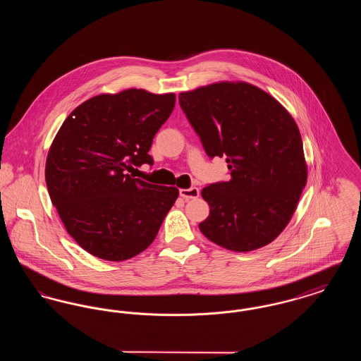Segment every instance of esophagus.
<instances>
[{"label":"esophagus","mask_w":361,"mask_h":361,"mask_svg":"<svg viewBox=\"0 0 361 361\" xmlns=\"http://www.w3.org/2000/svg\"><path fill=\"white\" fill-rule=\"evenodd\" d=\"M199 193H200V190H199V188H195V187H192V188L189 189H180V196H181L184 200L196 199V197H199Z\"/></svg>","instance_id":"34e87169"}]
</instances>
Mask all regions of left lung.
I'll return each instance as SVG.
<instances>
[{
    "label": "left lung",
    "instance_id": "8db88e82",
    "mask_svg": "<svg viewBox=\"0 0 361 361\" xmlns=\"http://www.w3.org/2000/svg\"><path fill=\"white\" fill-rule=\"evenodd\" d=\"M208 157L226 155L231 178L202 190L209 215L207 238L233 252L276 240L290 224L307 183L299 128L290 112L262 89L221 81L178 94Z\"/></svg>",
    "mask_w": 361,
    "mask_h": 361
}]
</instances>
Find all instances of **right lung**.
<instances>
[{
    "label": "right lung",
    "instance_id": "right-lung-1",
    "mask_svg": "<svg viewBox=\"0 0 361 361\" xmlns=\"http://www.w3.org/2000/svg\"><path fill=\"white\" fill-rule=\"evenodd\" d=\"M174 103V93L135 87L103 93L78 105L54 137L44 172L52 204L73 240L92 256L135 257L152 245L178 197L176 187L127 173L153 165V137Z\"/></svg>",
    "mask_w": 361,
    "mask_h": 361
}]
</instances>
